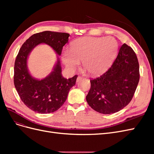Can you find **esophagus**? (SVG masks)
<instances>
[{
    "instance_id": "esophagus-1",
    "label": "esophagus",
    "mask_w": 154,
    "mask_h": 154,
    "mask_svg": "<svg viewBox=\"0 0 154 154\" xmlns=\"http://www.w3.org/2000/svg\"><path fill=\"white\" fill-rule=\"evenodd\" d=\"M83 79V78L82 77V76H78V78H77V79H76V82L78 83V82H80Z\"/></svg>"
}]
</instances>
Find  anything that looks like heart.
<instances>
[{
  "mask_svg": "<svg viewBox=\"0 0 154 154\" xmlns=\"http://www.w3.org/2000/svg\"><path fill=\"white\" fill-rule=\"evenodd\" d=\"M118 42L112 36H85L73 41L70 51L65 50L62 60L65 66L73 71L82 61L83 67L92 75L105 72L117 54Z\"/></svg>",
  "mask_w": 154,
  "mask_h": 154,
  "instance_id": "b5f03b06",
  "label": "heart"
}]
</instances>
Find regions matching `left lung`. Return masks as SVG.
<instances>
[{"label":"left lung","instance_id":"1","mask_svg":"<svg viewBox=\"0 0 154 154\" xmlns=\"http://www.w3.org/2000/svg\"><path fill=\"white\" fill-rule=\"evenodd\" d=\"M139 81L137 56L130 46L124 44L108 71L90 80L87 103L101 114L117 112L132 100Z\"/></svg>","mask_w":154,"mask_h":154}]
</instances>
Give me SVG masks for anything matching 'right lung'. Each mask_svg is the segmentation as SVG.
Returning <instances> with one entry per match:
<instances>
[{"instance_id": "obj_1", "label": "right lung", "mask_w": 154, "mask_h": 154, "mask_svg": "<svg viewBox=\"0 0 154 154\" xmlns=\"http://www.w3.org/2000/svg\"><path fill=\"white\" fill-rule=\"evenodd\" d=\"M69 34L45 31L32 35L23 44L14 66V85L21 100L29 109L39 114L54 112L66 101L71 87L76 84L77 75L66 79L62 74L60 60L48 76L38 80L29 73L27 58L31 51L40 44H45L60 56L68 42Z\"/></svg>"}]
</instances>
